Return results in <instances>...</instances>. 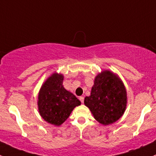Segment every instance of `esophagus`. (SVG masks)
<instances>
[{"instance_id": "obj_1", "label": "esophagus", "mask_w": 156, "mask_h": 156, "mask_svg": "<svg viewBox=\"0 0 156 156\" xmlns=\"http://www.w3.org/2000/svg\"><path fill=\"white\" fill-rule=\"evenodd\" d=\"M80 100V101H81L82 103L84 102V97L83 96H81V97H80V98H79Z\"/></svg>"}]
</instances>
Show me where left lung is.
<instances>
[{
  "label": "left lung",
  "mask_w": 156,
  "mask_h": 156,
  "mask_svg": "<svg viewBox=\"0 0 156 156\" xmlns=\"http://www.w3.org/2000/svg\"><path fill=\"white\" fill-rule=\"evenodd\" d=\"M84 104L99 123L108 126L124 114L127 104L126 87L116 74L104 70L96 76L91 94L85 98Z\"/></svg>",
  "instance_id": "1"
}]
</instances>
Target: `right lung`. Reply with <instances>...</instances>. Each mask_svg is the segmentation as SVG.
<instances>
[{"label":"right lung","instance_id":"1","mask_svg":"<svg viewBox=\"0 0 156 156\" xmlns=\"http://www.w3.org/2000/svg\"><path fill=\"white\" fill-rule=\"evenodd\" d=\"M64 76L54 73L47 78L38 94V110L49 124L59 126L65 122L73 109L81 104L77 98L63 86Z\"/></svg>","mask_w":156,"mask_h":156}]
</instances>
